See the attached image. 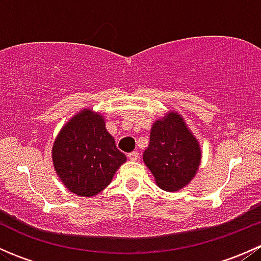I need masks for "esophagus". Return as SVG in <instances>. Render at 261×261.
<instances>
[{
	"label": "esophagus",
	"instance_id": "obj_1",
	"mask_svg": "<svg viewBox=\"0 0 261 261\" xmlns=\"http://www.w3.org/2000/svg\"><path fill=\"white\" fill-rule=\"evenodd\" d=\"M127 158L130 160H136L139 158V152L138 151H131V152H128L127 154Z\"/></svg>",
	"mask_w": 261,
	"mask_h": 261
}]
</instances>
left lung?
I'll return each mask as SVG.
<instances>
[{
  "instance_id": "left-lung-1",
  "label": "left lung",
  "mask_w": 261,
  "mask_h": 261,
  "mask_svg": "<svg viewBox=\"0 0 261 261\" xmlns=\"http://www.w3.org/2000/svg\"><path fill=\"white\" fill-rule=\"evenodd\" d=\"M143 158L158 186L174 192L194 177L201 162V150L183 118L172 112L152 125Z\"/></svg>"
}]
</instances>
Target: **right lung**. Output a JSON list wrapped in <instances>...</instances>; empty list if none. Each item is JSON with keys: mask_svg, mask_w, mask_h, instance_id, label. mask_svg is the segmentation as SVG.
I'll return each mask as SVG.
<instances>
[{"mask_svg": "<svg viewBox=\"0 0 261 261\" xmlns=\"http://www.w3.org/2000/svg\"><path fill=\"white\" fill-rule=\"evenodd\" d=\"M126 162L115 139L107 133L103 117L84 110L64 127L53 146V163L60 180L78 196L91 197L111 183Z\"/></svg>", "mask_w": 261, "mask_h": 261, "instance_id": "add662e5", "label": "right lung"}]
</instances>
